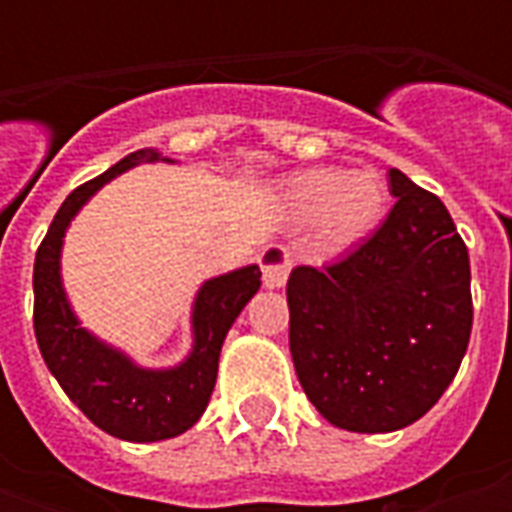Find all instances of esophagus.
Listing matches in <instances>:
<instances>
[{"label": "esophagus", "instance_id": "34e87169", "mask_svg": "<svg viewBox=\"0 0 512 512\" xmlns=\"http://www.w3.org/2000/svg\"><path fill=\"white\" fill-rule=\"evenodd\" d=\"M259 265H262V279H265V287H285L287 276H290V250L285 245H267L262 253H259Z\"/></svg>", "mask_w": 512, "mask_h": 512}]
</instances>
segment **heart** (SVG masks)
Segmentation results:
<instances>
[{"label": "heart", "mask_w": 512, "mask_h": 512, "mask_svg": "<svg viewBox=\"0 0 512 512\" xmlns=\"http://www.w3.org/2000/svg\"><path fill=\"white\" fill-rule=\"evenodd\" d=\"M287 207L299 222L316 219L327 247H350L379 225L387 207V185L370 170H302L287 185Z\"/></svg>", "instance_id": "1"}]
</instances>
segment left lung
<instances>
[{
  "label": "left lung",
  "mask_w": 512,
  "mask_h": 512,
  "mask_svg": "<svg viewBox=\"0 0 512 512\" xmlns=\"http://www.w3.org/2000/svg\"><path fill=\"white\" fill-rule=\"evenodd\" d=\"M382 227L287 279L290 356L313 407L353 433L402 430L442 399L473 327L470 259L447 207L402 170Z\"/></svg>",
  "instance_id": "obj_1"
}]
</instances>
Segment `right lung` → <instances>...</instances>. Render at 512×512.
<instances>
[{
    "mask_svg": "<svg viewBox=\"0 0 512 512\" xmlns=\"http://www.w3.org/2000/svg\"><path fill=\"white\" fill-rule=\"evenodd\" d=\"M142 162H159L156 150H136L76 187L53 216L33 265V330L48 370L68 399L96 427L125 442H162L190 430L205 413L227 330L262 285L259 265H247L207 279L193 302V350L168 370H148L122 350L96 339L70 310L59 256L70 219L113 176Z\"/></svg>",
    "mask_w": 512,
    "mask_h": 512,
    "instance_id": "add662e5",
    "label": "right lung"
}]
</instances>
